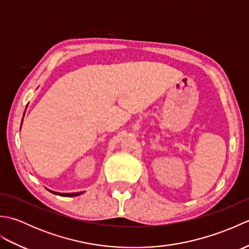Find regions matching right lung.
Listing matches in <instances>:
<instances>
[{
	"label": "right lung",
	"mask_w": 249,
	"mask_h": 249,
	"mask_svg": "<svg viewBox=\"0 0 249 249\" xmlns=\"http://www.w3.org/2000/svg\"><path fill=\"white\" fill-rule=\"evenodd\" d=\"M23 116H24V114H23ZM21 125H22V122H21ZM50 192L53 193L54 195L62 196V197H75V196H79V195H81V194L84 193V192H79V193H56V192H53V190H50Z\"/></svg>",
	"instance_id": "right-lung-1"
}]
</instances>
